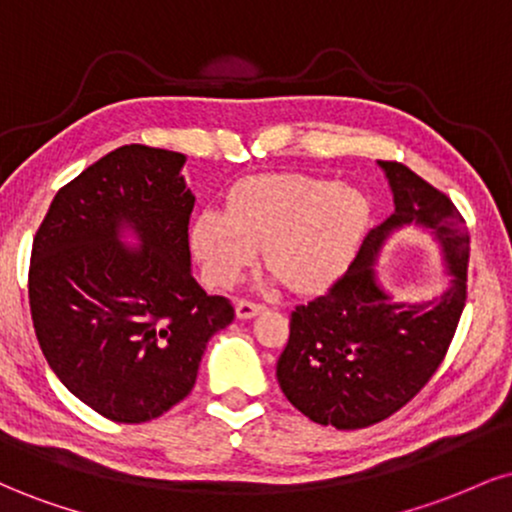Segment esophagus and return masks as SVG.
<instances>
[{
    "instance_id": "1",
    "label": "esophagus",
    "mask_w": 512,
    "mask_h": 512,
    "mask_svg": "<svg viewBox=\"0 0 512 512\" xmlns=\"http://www.w3.org/2000/svg\"><path fill=\"white\" fill-rule=\"evenodd\" d=\"M264 310V305L260 303H252V301H238L236 303V315L240 317V320H250V317L260 315Z\"/></svg>"
}]
</instances>
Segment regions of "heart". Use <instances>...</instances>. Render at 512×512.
<instances>
[{
  "mask_svg": "<svg viewBox=\"0 0 512 512\" xmlns=\"http://www.w3.org/2000/svg\"><path fill=\"white\" fill-rule=\"evenodd\" d=\"M368 197L315 175L274 173L238 182L228 211L204 209L190 243L209 284L231 286L264 248V262L298 293L330 289L370 228Z\"/></svg>",
  "mask_w": 512,
  "mask_h": 512,
  "instance_id": "1",
  "label": "heart"
}]
</instances>
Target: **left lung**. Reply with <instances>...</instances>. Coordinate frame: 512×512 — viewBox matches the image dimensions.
I'll return each instance as SVG.
<instances>
[{
    "mask_svg": "<svg viewBox=\"0 0 512 512\" xmlns=\"http://www.w3.org/2000/svg\"><path fill=\"white\" fill-rule=\"evenodd\" d=\"M395 211L363 240L354 264L325 296L296 305L276 361L281 392L301 414L339 431L402 409L436 373L467 301L469 233L455 204L395 161H378ZM416 225L441 248L449 286L431 302H395L374 262L397 230Z\"/></svg>",
    "mask_w": 512,
    "mask_h": 512,
    "instance_id": "8db88e82",
    "label": "left lung"
}]
</instances>
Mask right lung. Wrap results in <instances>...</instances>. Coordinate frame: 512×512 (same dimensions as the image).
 Wrapping results in <instances>:
<instances>
[{"mask_svg":"<svg viewBox=\"0 0 512 512\" xmlns=\"http://www.w3.org/2000/svg\"><path fill=\"white\" fill-rule=\"evenodd\" d=\"M185 161L142 144L110 151L57 192L33 238L40 349L74 397L117 424L190 395L207 342L233 322V305L192 276Z\"/></svg>","mask_w":512,"mask_h":512,"instance_id":"right-lung-1","label":"right lung"}]
</instances>
